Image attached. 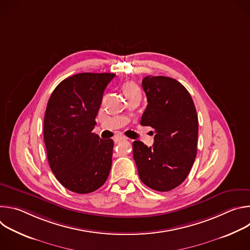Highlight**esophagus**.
I'll use <instances>...</instances> for the list:
<instances>
[{"label":"esophagus","mask_w":250,"mask_h":250,"mask_svg":"<svg viewBox=\"0 0 250 250\" xmlns=\"http://www.w3.org/2000/svg\"><path fill=\"white\" fill-rule=\"evenodd\" d=\"M125 139H126V137H125V136L118 135V136H116V137H115V142L117 144V142H120V141H122V140H125Z\"/></svg>","instance_id":"34e87169"}]
</instances>
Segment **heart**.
Segmentation results:
<instances>
[{"mask_svg":"<svg viewBox=\"0 0 250 250\" xmlns=\"http://www.w3.org/2000/svg\"><path fill=\"white\" fill-rule=\"evenodd\" d=\"M122 88H123V91L126 98L131 95H134V94H140V90H139L138 86L132 81H127V82L124 83Z\"/></svg>","mask_w":250,"mask_h":250,"instance_id":"1","label":"heart"}]
</instances>
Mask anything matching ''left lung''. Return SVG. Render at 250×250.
Segmentation results:
<instances>
[{
    "mask_svg": "<svg viewBox=\"0 0 250 250\" xmlns=\"http://www.w3.org/2000/svg\"><path fill=\"white\" fill-rule=\"evenodd\" d=\"M147 106L140 125L154 128V144H132L133 159L142 183L167 192L187 178L197 155L198 116L187 89L175 79L146 76L142 80Z\"/></svg>",
    "mask_w": 250,
    "mask_h": 250,
    "instance_id": "left-lung-1",
    "label": "left lung"
}]
</instances>
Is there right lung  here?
Returning <instances> with one entry per match:
<instances>
[{"instance_id":"1","label":"right lung","mask_w":250,"mask_h":250,"mask_svg":"<svg viewBox=\"0 0 250 250\" xmlns=\"http://www.w3.org/2000/svg\"><path fill=\"white\" fill-rule=\"evenodd\" d=\"M113 73H79L60 82L44 115L47 159L56 179L78 194L96 191L108 179L113 139L92 132L103 94Z\"/></svg>"}]
</instances>
